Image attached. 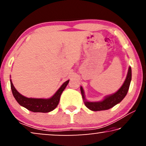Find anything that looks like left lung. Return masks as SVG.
<instances>
[{
  "label": "left lung",
  "mask_w": 146,
  "mask_h": 146,
  "mask_svg": "<svg viewBox=\"0 0 146 146\" xmlns=\"http://www.w3.org/2000/svg\"><path fill=\"white\" fill-rule=\"evenodd\" d=\"M131 80V69L129 66L127 71V76L125 78L124 82L121 86L120 88L116 92L106 96L102 101L98 102H90L86 99L84 91L83 88L80 86V91L82 99L84 102V104L88 108L92 111H101L106 110L111 108H112L117 104H119L126 96L127 91H128L129 85Z\"/></svg>",
  "instance_id": "8db88e82"
}]
</instances>
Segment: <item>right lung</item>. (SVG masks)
Masks as SVG:
<instances>
[{
    "instance_id": "1",
    "label": "right lung",
    "mask_w": 146,
    "mask_h": 146,
    "mask_svg": "<svg viewBox=\"0 0 146 146\" xmlns=\"http://www.w3.org/2000/svg\"><path fill=\"white\" fill-rule=\"evenodd\" d=\"M10 81H11V87L14 97L21 106L33 112L46 113L54 110L57 107L62 93L64 90L70 80L63 83L56 92L49 98H33L24 96L17 90L12 82L11 79L10 80Z\"/></svg>"
}]
</instances>
